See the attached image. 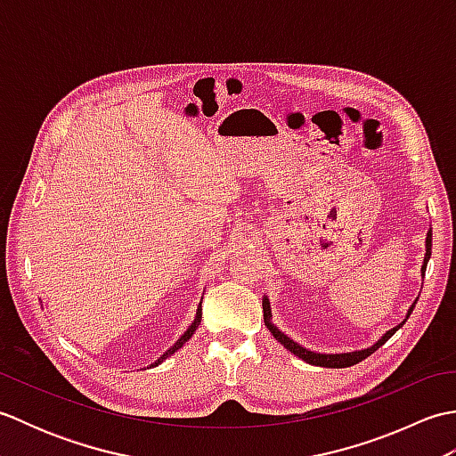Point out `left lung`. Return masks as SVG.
Segmentation results:
<instances>
[{
	"instance_id": "left-lung-1",
	"label": "left lung",
	"mask_w": 456,
	"mask_h": 456,
	"mask_svg": "<svg viewBox=\"0 0 456 456\" xmlns=\"http://www.w3.org/2000/svg\"><path fill=\"white\" fill-rule=\"evenodd\" d=\"M425 260H423V266H421V273L425 274V268H428V263H429V258H431V231L428 233V239H425ZM413 307H415V304L410 307V312H408V317L411 315V312H413ZM263 309H265V325L268 327V331L274 335V338L276 341L280 343V345H284L289 353H294L296 356H299L302 358V361H305L307 364H315V366H325V368H346V366H353V364H356V362H361V361H364L366 356H370L374 351H378V348H380L386 341H388V338L398 331V329L405 323V322H402L398 327H394V329H390L388 333H386L380 341H378L376 345H372V346H368V348H364V351H354V353H343V354H322V353H314V351H307V348H304L302 345H297V343H294L292 338L289 337H286L282 331H280V329L270 322V317H273V314H270V304H268V299L265 297L263 299ZM405 317V319H408Z\"/></svg>"
}]
</instances>
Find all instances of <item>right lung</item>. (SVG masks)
I'll return each instance as SVG.
<instances>
[{
	"label": "right lung",
	"instance_id": "1",
	"mask_svg": "<svg viewBox=\"0 0 456 456\" xmlns=\"http://www.w3.org/2000/svg\"><path fill=\"white\" fill-rule=\"evenodd\" d=\"M200 322H201V304H200V307H198V314H196V319H193V323L188 327V331L186 333H183L180 338H178V341L176 343H174L170 348H168V351L167 353H164L160 358H159V361L157 362H154V364H151V366H159L162 361H167V358L170 356V354H174V353H176L178 351V348L183 345V343H186L188 341V338L193 335V333H196V329H198V325H200Z\"/></svg>",
	"mask_w": 456,
	"mask_h": 456
}]
</instances>
